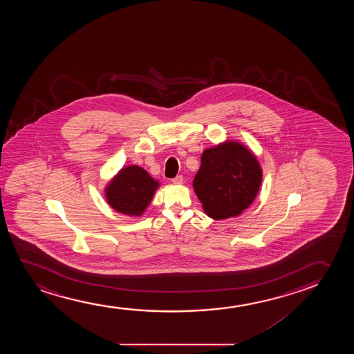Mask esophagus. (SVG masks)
Here are the masks:
<instances>
[{
  "instance_id": "1",
  "label": "esophagus",
  "mask_w": 354,
  "mask_h": 354,
  "mask_svg": "<svg viewBox=\"0 0 354 354\" xmlns=\"http://www.w3.org/2000/svg\"><path fill=\"white\" fill-rule=\"evenodd\" d=\"M171 181H173L174 184H183V181H184V176H183V175H178V176L173 178Z\"/></svg>"
}]
</instances>
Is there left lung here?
<instances>
[{"label": "left lung", "instance_id": "1", "mask_svg": "<svg viewBox=\"0 0 354 354\" xmlns=\"http://www.w3.org/2000/svg\"><path fill=\"white\" fill-rule=\"evenodd\" d=\"M262 171L255 156L234 141L207 149L194 179L204 212L215 220L237 216L257 197Z\"/></svg>", "mask_w": 354, "mask_h": 354}]
</instances>
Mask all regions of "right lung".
I'll return each mask as SVG.
<instances>
[{"instance_id": "obj_1", "label": "right lung", "mask_w": 354, "mask_h": 354, "mask_svg": "<svg viewBox=\"0 0 354 354\" xmlns=\"http://www.w3.org/2000/svg\"><path fill=\"white\" fill-rule=\"evenodd\" d=\"M158 181L138 165L126 167L106 187V199L112 208L128 215H140L150 204Z\"/></svg>"}]
</instances>
